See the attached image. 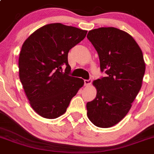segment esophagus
<instances>
[{"label":"esophagus","instance_id":"obj_1","mask_svg":"<svg viewBox=\"0 0 154 154\" xmlns=\"http://www.w3.org/2000/svg\"><path fill=\"white\" fill-rule=\"evenodd\" d=\"M91 84H92L91 79H90V80H84V85H85L86 87H88V86H90Z\"/></svg>","mask_w":154,"mask_h":154}]
</instances>
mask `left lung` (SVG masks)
<instances>
[{
	"mask_svg": "<svg viewBox=\"0 0 154 154\" xmlns=\"http://www.w3.org/2000/svg\"><path fill=\"white\" fill-rule=\"evenodd\" d=\"M87 38L98 53L101 71L108 75L93 82L97 97L87 103V117L97 127H112L125 117L141 88L143 53L131 35L114 27L90 30Z\"/></svg>",
	"mask_w": 154,
	"mask_h": 154,
	"instance_id": "1",
	"label": "left lung"
}]
</instances>
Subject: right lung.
Listing matches in <instances>:
<instances>
[{"label":"right lung","mask_w":154,"mask_h":154,"mask_svg":"<svg viewBox=\"0 0 154 154\" xmlns=\"http://www.w3.org/2000/svg\"><path fill=\"white\" fill-rule=\"evenodd\" d=\"M87 33L77 27L50 23L35 30L23 44L20 80L30 106L42 117L53 119L62 116L84 86V80L69 76L67 54ZM62 65L66 66L64 72Z\"/></svg>","instance_id":"right-lung-1"}]
</instances>
